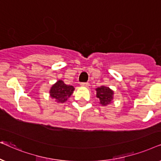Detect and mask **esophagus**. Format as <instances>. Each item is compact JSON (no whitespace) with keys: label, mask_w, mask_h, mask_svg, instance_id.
<instances>
[{"label":"esophagus","mask_w":161,"mask_h":161,"mask_svg":"<svg viewBox=\"0 0 161 161\" xmlns=\"http://www.w3.org/2000/svg\"><path fill=\"white\" fill-rule=\"evenodd\" d=\"M80 85H81V86L87 87V85H88V83H87V82H81L80 83Z\"/></svg>","instance_id":"1"}]
</instances>
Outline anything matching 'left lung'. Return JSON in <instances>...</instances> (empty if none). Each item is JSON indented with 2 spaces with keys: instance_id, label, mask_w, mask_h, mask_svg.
Instances as JSON below:
<instances>
[{
  "instance_id": "8db88e82",
  "label": "left lung",
  "mask_w": 161,
  "mask_h": 161,
  "mask_svg": "<svg viewBox=\"0 0 161 161\" xmlns=\"http://www.w3.org/2000/svg\"><path fill=\"white\" fill-rule=\"evenodd\" d=\"M96 96L99 98L100 104L102 105H107L110 104L111 101L113 100V91L109 87L105 86H101L96 89Z\"/></svg>"
}]
</instances>
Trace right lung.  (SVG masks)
Masks as SVG:
<instances>
[{"instance_id":"right-lung-1","label":"right lung","mask_w":161,"mask_h":161,"mask_svg":"<svg viewBox=\"0 0 161 161\" xmlns=\"http://www.w3.org/2000/svg\"><path fill=\"white\" fill-rule=\"evenodd\" d=\"M74 91V87L71 85H67L63 81L59 80L51 87L50 90L51 97L55 98L57 102L63 103L67 101Z\"/></svg>"}]
</instances>
